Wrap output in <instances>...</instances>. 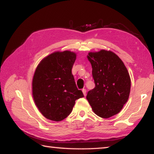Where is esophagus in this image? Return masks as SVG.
Returning <instances> with one entry per match:
<instances>
[{"label":"esophagus","instance_id":"esophagus-1","mask_svg":"<svg viewBox=\"0 0 154 154\" xmlns=\"http://www.w3.org/2000/svg\"><path fill=\"white\" fill-rule=\"evenodd\" d=\"M82 92H83V95H84V96L86 95V90H85V89H83V90H82Z\"/></svg>","mask_w":154,"mask_h":154}]
</instances>
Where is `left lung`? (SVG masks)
Returning <instances> with one entry per match:
<instances>
[{
	"label": "left lung",
	"instance_id": "left-lung-1",
	"mask_svg": "<svg viewBox=\"0 0 154 154\" xmlns=\"http://www.w3.org/2000/svg\"><path fill=\"white\" fill-rule=\"evenodd\" d=\"M95 88L88 92L87 100L94 112L103 118L118 114L129 98L130 77L122 60L105 49L90 52Z\"/></svg>",
	"mask_w": 154,
	"mask_h": 154
}]
</instances>
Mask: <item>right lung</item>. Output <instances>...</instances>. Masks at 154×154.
<instances>
[{"label":"right lung","mask_w":154,"mask_h":154,"mask_svg":"<svg viewBox=\"0 0 154 154\" xmlns=\"http://www.w3.org/2000/svg\"><path fill=\"white\" fill-rule=\"evenodd\" d=\"M76 54L55 51L43 58L36 67L32 79L35 105L47 119L63 120L71 113L75 100L83 97L72 74Z\"/></svg>","instance_id":"obj_1"}]
</instances>
